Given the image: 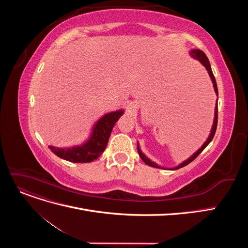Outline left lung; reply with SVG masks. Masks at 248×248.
<instances>
[{
	"mask_svg": "<svg viewBox=\"0 0 248 248\" xmlns=\"http://www.w3.org/2000/svg\"><path fill=\"white\" fill-rule=\"evenodd\" d=\"M189 55H190V57H191V58H193L194 60H197V61H199L202 66L205 67L206 70H207V71H208V73H209V77H210V78H211V80H212V84H213V88H214V91H215V93H216V96L218 97V90H217L216 80H215V78H214V76H213V72H212V69H211V65H210V62H209V60H208L207 56H206V55L204 54V52H202V50H200V49H191V50H189ZM217 110H218V108H217V100H216L215 109H214V119H213L212 128H211V131H210V134H209V137H208L207 140L204 142V144H202V146L198 150L197 152H194V153L189 157V158H187L186 160L182 161L181 163L178 164L177 167L168 169V168H163V167L158 166V164H157L156 162H154V161H152V160L150 159V158H148V157H147L144 153H142V151L140 150V147L139 141H138V151H139V154H140V158L142 159V161H144V162L147 164V166H150V167H152V168H156V169H164V170L167 169V170H174L181 169V168H183V167L187 166V164L190 163L192 160L196 159L197 157L202 153V150H204V149H205V148L210 144V141L212 140V139H213V137H214V134H215V131H216V127H217Z\"/></svg>",
	"mask_w": 248,
	"mask_h": 248,
	"instance_id": "8db88e82",
	"label": "left lung"
}]
</instances>
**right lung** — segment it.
I'll use <instances>...</instances> for the list:
<instances>
[{"label":"right lung","instance_id":"obj_1","mask_svg":"<svg viewBox=\"0 0 248 248\" xmlns=\"http://www.w3.org/2000/svg\"><path fill=\"white\" fill-rule=\"evenodd\" d=\"M123 114L124 109L121 108L103 115L94 123L89 138L80 145L66 148L48 146V148L60 158L67 161L76 163L92 162L106 150L111 130Z\"/></svg>","mask_w":248,"mask_h":248}]
</instances>
